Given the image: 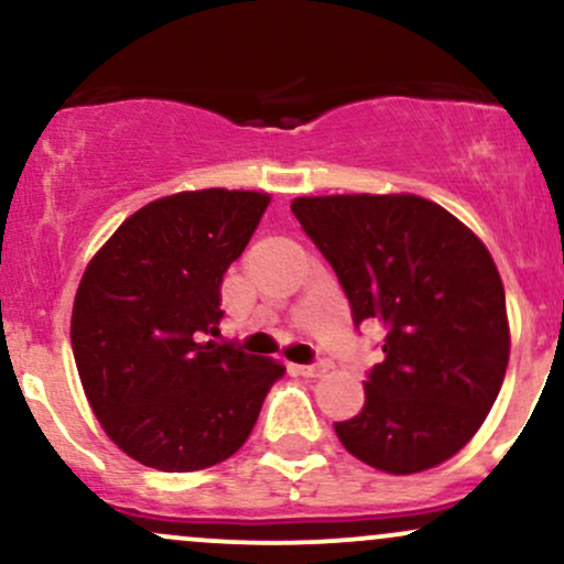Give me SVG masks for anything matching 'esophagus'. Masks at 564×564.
Masks as SVG:
<instances>
[{
	"instance_id": "1",
	"label": "esophagus",
	"mask_w": 564,
	"mask_h": 564,
	"mask_svg": "<svg viewBox=\"0 0 564 564\" xmlns=\"http://www.w3.org/2000/svg\"><path fill=\"white\" fill-rule=\"evenodd\" d=\"M294 368H296V373H302V377L318 379L328 371V364H326V360H318V364H313V366H294Z\"/></svg>"
}]
</instances>
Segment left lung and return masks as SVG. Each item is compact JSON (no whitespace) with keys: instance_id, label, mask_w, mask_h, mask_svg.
I'll return each mask as SVG.
<instances>
[{"instance_id":"obj_1","label":"left lung","mask_w":564,"mask_h":564,"mask_svg":"<svg viewBox=\"0 0 564 564\" xmlns=\"http://www.w3.org/2000/svg\"><path fill=\"white\" fill-rule=\"evenodd\" d=\"M345 289L355 326H387L358 416L334 424L390 475L448 462L480 430L509 364L507 296L488 246L435 200L349 193L291 200Z\"/></svg>"}]
</instances>
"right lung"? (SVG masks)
I'll list each match as a JSON object with an SVG mask.
<instances>
[{
    "mask_svg": "<svg viewBox=\"0 0 564 564\" xmlns=\"http://www.w3.org/2000/svg\"><path fill=\"white\" fill-rule=\"evenodd\" d=\"M270 196L183 191L145 204L89 260L70 313V347L89 408L127 456L198 471L249 440L283 368L206 341L219 286Z\"/></svg>",
    "mask_w": 564,
    "mask_h": 564,
    "instance_id": "1",
    "label": "right lung"
}]
</instances>
